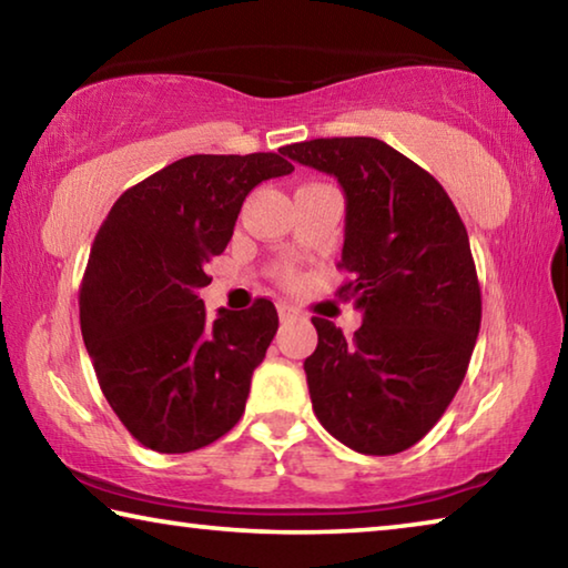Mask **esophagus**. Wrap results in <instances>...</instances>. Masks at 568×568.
Instances as JSON below:
<instances>
[{
    "instance_id": "34e87169",
    "label": "esophagus",
    "mask_w": 568,
    "mask_h": 568,
    "mask_svg": "<svg viewBox=\"0 0 568 568\" xmlns=\"http://www.w3.org/2000/svg\"><path fill=\"white\" fill-rule=\"evenodd\" d=\"M277 313H281V321L283 323H291V321H297L301 318V311H297V307H293V305H277Z\"/></svg>"
}]
</instances>
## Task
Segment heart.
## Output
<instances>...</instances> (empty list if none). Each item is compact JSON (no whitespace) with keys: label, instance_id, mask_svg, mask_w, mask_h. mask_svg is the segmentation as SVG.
I'll return each instance as SVG.
<instances>
[{"label":"heart","instance_id":"heart-1","mask_svg":"<svg viewBox=\"0 0 568 568\" xmlns=\"http://www.w3.org/2000/svg\"><path fill=\"white\" fill-rule=\"evenodd\" d=\"M285 277H287V281H293V273H285Z\"/></svg>","mask_w":568,"mask_h":568}]
</instances>
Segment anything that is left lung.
<instances>
[{"label":"left lung","mask_w":568,"mask_h":568,"mask_svg":"<svg viewBox=\"0 0 568 568\" xmlns=\"http://www.w3.org/2000/svg\"><path fill=\"white\" fill-rule=\"evenodd\" d=\"M345 192L338 287L363 311L348 341L315 315L303 368L323 428L365 456L400 454L436 426L464 383L480 328L468 233L440 182L376 138L285 145Z\"/></svg>","instance_id":"1"}]
</instances>
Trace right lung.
<instances>
[{
  "instance_id": "1",
  "label": "right lung",
  "mask_w": 568,
  "mask_h": 568,
  "mask_svg": "<svg viewBox=\"0 0 568 568\" xmlns=\"http://www.w3.org/2000/svg\"><path fill=\"white\" fill-rule=\"evenodd\" d=\"M281 152L190 155L124 190L104 217L80 285L82 338L122 426L158 454H190L225 436L245 410L277 311L207 318L200 287L233 237L247 192L291 175Z\"/></svg>"
}]
</instances>
